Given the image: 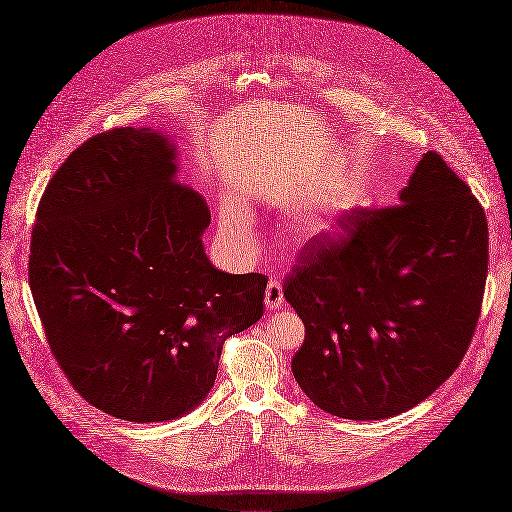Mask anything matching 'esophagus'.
I'll use <instances>...</instances> for the list:
<instances>
[{"mask_svg":"<svg viewBox=\"0 0 512 512\" xmlns=\"http://www.w3.org/2000/svg\"><path fill=\"white\" fill-rule=\"evenodd\" d=\"M283 285H281V281H277V279H271L269 281V285H266V294H264V304H266V308H279L281 304H283Z\"/></svg>","mask_w":512,"mask_h":512,"instance_id":"esophagus-1","label":"esophagus"}]
</instances>
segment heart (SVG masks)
I'll return each instance as SVG.
<instances>
[{
  "mask_svg": "<svg viewBox=\"0 0 512 512\" xmlns=\"http://www.w3.org/2000/svg\"><path fill=\"white\" fill-rule=\"evenodd\" d=\"M223 227L229 235L243 237V235H248L252 229V218L241 206L231 204L223 210Z\"/></svg>",
  "mask_w": 512,
  "mask_h": 512,
  "instance_id": "1",
  "label": "heart"
}]
</instances>
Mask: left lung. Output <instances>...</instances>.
I'll return each mask as SVG.
<instances>
[{"label": "left lung", "instance_id": "8db88e82", "mask_svg": "<svg viewBox=\"0 0 512 512\" xmlns=\"http://www.w3.org/2000/svg\"><path fill=\"white\" fill-rule=\"evenodd\" d=\"M310 239L283 281L306 327L291 371L325 412L400 415L465 358L488 279V218L446 160L427 152L400 202L356 208Z\"/></svg>", "mask_w": 512, "mask_h": 512}]
</instances>
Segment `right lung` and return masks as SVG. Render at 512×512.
<instances>
[{"label":"right lung","mask_w":512,"mask_h":512,"mask_svg":"<svg viewBox=\"0 0 512 512\" xmlns=\"http://www.w3.org/2000/svg\"><path fill=\"white\" fill-rule=\"evenodd\" d=\"M152 129L89 137L47 183L29 285L62 373L91 406L154 423L196 408L223 344L260 321L266 277L204 254L210 210Z\"/></svg>","instance_id":"1"}]
</instances>
